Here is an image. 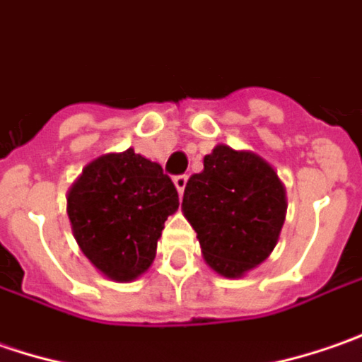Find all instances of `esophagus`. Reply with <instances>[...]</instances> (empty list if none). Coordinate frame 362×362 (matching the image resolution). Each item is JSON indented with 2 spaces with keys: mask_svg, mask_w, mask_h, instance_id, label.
<instances>
[{
  "mask_svg": "<svg viewBox=\"0 0 362 362\" xmlns=\"http://www.w3.org/2000/svg\"><path fill=\"white\" fill-rule=\"evenodd\" d=\"M186 182H188V176H186V174H180V176H176V178H174V184H176V188H178V192H180V194H184Z\"/></svg>",
  "mask_w": 362,
  "mask_h": 362,
  "instance_id": "1",
  "label": "esophagus"
}]
</instances>
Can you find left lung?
<instances>
[{"label": "left lung", "mask_w": 362, "mask_h": 362, "mask_svg": "<svg viewBox=\"0 0 362 362\" xmlns=\"http://www.w3.org/2000/svg\"><path fill=\"white\" fill-rule=\"evenodd\" d=\"M286 190L274 168L251 151L216 146L186 182L182 211L216 274L241 277L274 251L286 221Z\"/></svg>", "instance_id": "left-lung-1"}]
</instances>
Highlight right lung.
Here are the masks:
<instances>
[{
  "mask_svg": "<svg viewBox=\"0 0 362 362\" xmlns=\"http://www.w3.org/2000/svg\"><path fill=\"white\" fill-rule=\"evenodd\" d=\"M178 204L162 165L127 150L83 170L69 192V218L87 259L115 281H132L151 265L165 218Z\"/></svg>",
  "mask_w": 362,
  "mask_h": 362,
  "instance_id": "right-lung-1",
  "label": "right lung"
}]
</instances>
